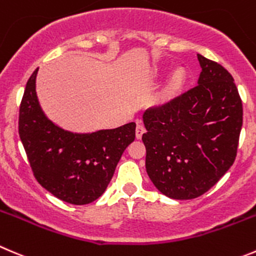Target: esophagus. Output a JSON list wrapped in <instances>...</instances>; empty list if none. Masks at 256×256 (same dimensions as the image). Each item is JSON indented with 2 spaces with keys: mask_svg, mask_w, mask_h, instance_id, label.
Wrapping results in <instances>:
<instances>
[{
  "mask_svg": "<svg viewBox=\"0 0 256 256\" xmlns=\"http://www.w3.org/2000/svg\"><path fill=\"white\" fill-rule=\"evenodd\" d=\"M145 131H146L145 126H144L140 121H138V126H136V138H142V135L145 134Z\"/></svg>",
  "mask_w": 256,
  "mask_h": 256,
  "instance_id": "obj_1",
  "label": "esophagus"
}]
</instances>
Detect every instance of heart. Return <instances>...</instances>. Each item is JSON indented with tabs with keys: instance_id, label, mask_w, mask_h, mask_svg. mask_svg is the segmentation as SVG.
<instances>
[{
	"instance_id": "heart-1",
	"label": "heart",
	"mask_w": 256,
	"mask_h": 256,
	"mask_svg": "<svg viewBox=\"0 0 256 256\" xmlns=\"http://www.w3.org/2000/svg\"><path fill=\"white\" fill-rule=\"evenodd\" d=\"M186 78V72L184 70V68H176L170 74V78H168V82H166L165 88H164L162 96L165 98H174L175 95H178L180 92V90L182 88L184 84H185Z\"/></svg>"
}]
</instances>
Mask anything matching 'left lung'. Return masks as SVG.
<instances>
[{"label":"left lung","mask_w":256,"mask_h":256,"mask_svg":"<svg viewBox=\"0 0 256 256\" xmlns=\"http://www.w3.org/2000/svg\"><path fill=\"white\" fill-rule=\"evenodd\" d=\"M198 86L144 112L146 172L160 192L195 199L212 188L236 158L242 102L234 78L198 54Z\"/></svg>","instance_id":"obj_1"}]
</instances>
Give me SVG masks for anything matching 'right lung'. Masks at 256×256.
I'll return each instance as SVG.
<instances>
[{
  "label": "right lung",
  "mask_w": 256,
  "mask_h": 256,
  "mask_svg": "<svg viewBox=\"0 0 256 256\" xmlns=\"http://www.w3.org/2000/svg\"><path fill=\"white\" fill-rule=\"evenodd\" d=\"M34 71L20 106L18 134L34 175L62 202L86 205L105 192L125 148L135 140V122L91 134L66 131L40 106Z\"/></svg>",
  "instance_id": "1"
}]
</instances>
